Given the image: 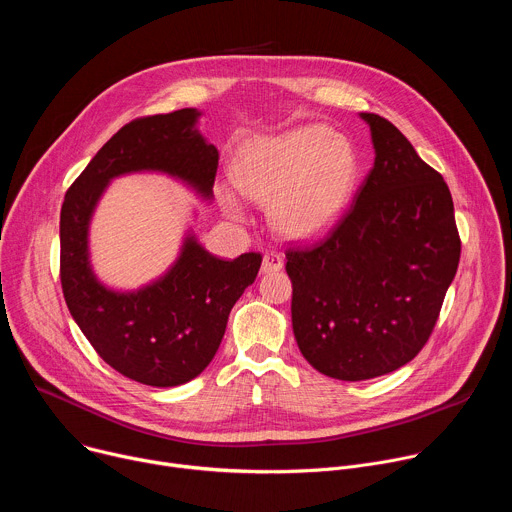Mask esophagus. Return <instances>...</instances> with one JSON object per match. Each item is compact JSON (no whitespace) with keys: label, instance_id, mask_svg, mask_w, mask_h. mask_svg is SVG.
I'll use <instances>...</instances> for the list:
<instances>
[{"label":"esophagus","instance_id":"obj_1","mask_svg":"<svg viewBox=\"0 0 512 512\" xmlns=\"http://www.w3.org/2000/svg\"><path fill=\"white\" fill-rule=\"evenodd\" d=\"M283 267V257L275 251H269L263 255V263H261V271L263 273H273V271H279Z\"/></svg>","mask_w":512,"mask_h":512}]
</instances>
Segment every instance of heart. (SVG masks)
Returning <instances> with one entry per match:
<instances>
[{"instance_id":"b5f03b06","label":"heart","mask_w":512,"mask_h":512,"mask_svg":"<svg viewBox=\"0 0 512 512\" xmlns=\"http://www.w3.org/2000/svg\"><path fill=\"white\" fill-rule=\"evenodd\" d=\"M358 156L352 143L326 125H302L249 141L233 164L237 190L269 202L271 221L289 239L312 241L344 216L356 188ZM223 208L243 216L239 194L218 186Z\"/></svg>"}]
</instances>
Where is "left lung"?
I'll return each instance as SVG.
<instances>
[{
    "mask_svg": "<svg viewBox=\"0 0 512 512\" xmlns=\"http://www.w3.org/2000/svg\"><path fill=\"white\" fill-rule=\"evenodd\" d=\"M375 164L338 225L289 249L291 326L304 358L332 379L401 369L427 342L460 261L454 202L385 117L360 113Z\"/></svg>",
    "mask_w": 512,
    "mask_h": 512,
    "instance_id": "8db88e82",
    "label": "left lung"
}]
</instances>
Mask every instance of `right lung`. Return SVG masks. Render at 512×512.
Returning a JSON list of instances; mask_svg holds the SVG:
<instances>
[{"label":"right lung","instance_id":"right-lung-1","mask_svg":"<svg viewBox=\"0 0 512 512\" xmlns=\"http://www.w3.org/2000/svg\"><path fill=\"white\" fill-rule=\"evenodd\" d=\"M200 117L190 107L127 123L68 188L60 210V281L72 320L109 367L150 387L184 385L208 367L261 255L218 259L190 227L160 277L115 289L93 269L91 221L109 184L127 174H164L212 202L218 152L198 131Z\"/></svg>","mask_w":512,"mask_h":512}]
</instances>
